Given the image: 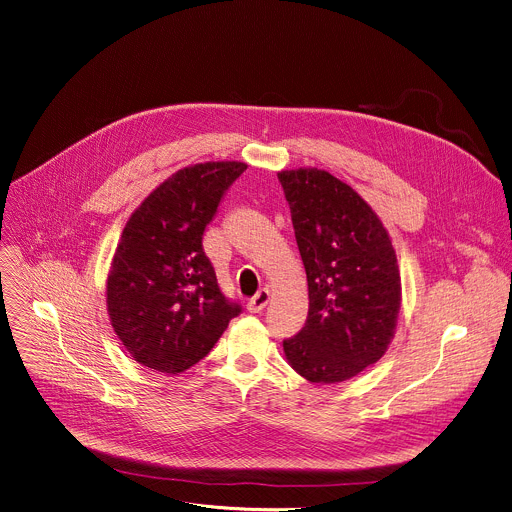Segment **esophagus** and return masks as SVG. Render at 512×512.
Listing matches in <instances>:
<instances>
[{"mask_svg": "<svg viewBox=\"0 0 512 512\" xmlns=\"http://www.w3.org/2000/svg\"><path fill=\"white\" fill-rule=\"evenodd\" d=\"M267 304H269V289H259L257 294L249 300L247 310L253 312V314H259V312H263V308H265Z\"/></svg>", "mask_w": 512, "mask_h": 512, "instance_id": "obj_1", "label": "esophagus"}]
</instances>
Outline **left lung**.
Instances as JSON below:
<instances>
[{
	"label": "left lung",
	"instance_id": "left-lung-1",
	"mask_svg": "<svg viewBox=\"0 0 512 512\" xmlns=\"http://www.w3.org/2000/svg\"><path fill=\"white\" fill-rule=\"evenodd\" d=\"M308 275L306 326L283 340L291 367L312 383H340L387 350L401 306L395 249L373 208L332 174H277Z\"/></svg>",
	"mask_w": 512,
	"mask_h": 512
}]
</instances>
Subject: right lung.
I'll return each instance as SVG.
<instances>
[{
  "mask_svg": "<svg viewBox=\"0 0 512 512\" xmlns=\"http://www.w3.org/2000/svg\"><path fill=\"white\" fill-rule=\"evenodd\" d=\"M245 170L241 162L178 170L127 221L107 279V310L115 334L143 367L184 373L243 312L218 287L202 237Z\"/></svg>",
  "mask_w": 512,
  "mask_h": 512,
  "instance_id": "obj_1",
  "label": "right lung"
}]
</instances>
